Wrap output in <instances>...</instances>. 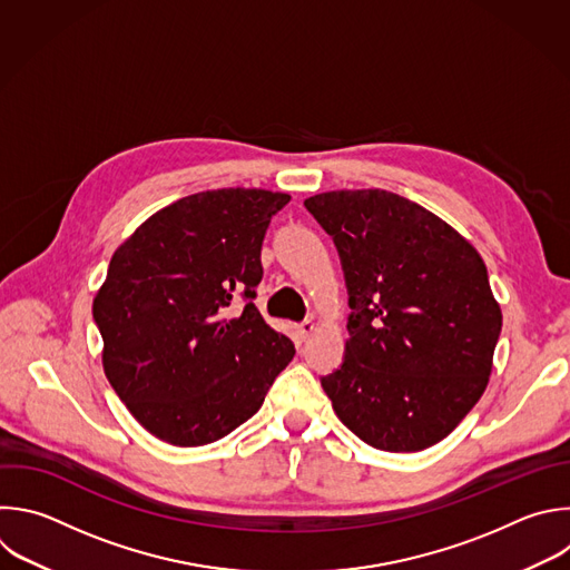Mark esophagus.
<instances>
[{"instance_id": "obj_1", "label": "esophagus", "mask_w": 570, "mask_h": 570, "mask_svg": "<svg viewBox=\"0 0 570 570\" xmlns=\"http://www.w3.org/2000/svg\"><path fill=\"white\" fill-rule=\"evenodd\" d=\"M313 333H315V322H313V320H306V322H302V324L297 326V337H299V342L308 340Z\"/></svg>"}]
</instances>
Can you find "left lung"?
I'll return each mask as SVG.
<instances>
[{
    "mask_svg": "<svg viewBox=\"0 0 570 570\" xmlns=\"http://www.w3.org/2000/svg\"><path fill=\"white\" fill-rule=\"evenodd\" d=\"M340 253L351 315L344 362L322 377L337 419L366 445L421 452L479 403L501 308L476 248L387 189L304 202Z\"/></svg>",
    "mask_w": 570,
    "mask_h": 570,
    "instance_id": "left-lung-1",
    "label": "left lung"
}]
</instances>
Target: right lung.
Instances as JSON below:
<instances>
[{
	"mask_svg": "<svg viewBox=\"0 0 570 570\" xmlns=\"http://www.w3.org/2000/svg\"><path fill=\"white\" fill-rule=\"evenodd\" d=\"M288 202L257 187L189 195L116 248L94 297L102 366L156 439L176 448L224 439L259 412L293 360V342L253 302L266 228ZM239 294L247 306L235 314Z\"/></svg>",
	"mask_w": 570,
	"mask_h": 570,
	"instance_id": "right-lung-1",
	"label": "right lung"
}]
</instances>
